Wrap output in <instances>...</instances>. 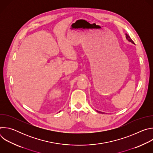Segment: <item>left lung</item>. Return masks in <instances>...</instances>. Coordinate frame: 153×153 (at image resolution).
<instances>
[{
    "label": "left lung",
    "mask_w": 153,
    "mask_h": 153,
    "mask_svg": "<svg viewBox=\"0 0 153 153\" xmlns=\"http://www.w3.org/2000/svg\"><path fill=\"white\" fill-rule=\"evenodd\" d=\"M126 39L129 41V42H131L132 43H133V44H134V42L133 41V40L131 39V37H129V36H128L127 34H126ZM98 113H102V114H104L105 113H102V112H101V111H97Z\"/></svg>",
    "instance_id": "left-lung-1"
}]
</instances>
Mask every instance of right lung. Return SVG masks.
<instances>
[{
  "mask_svg": "<svg viewBox=\"0 0 153 153\" xmlns=\"http://www.w3.org/2000/svg\"><path fill=\"white\" fill-rule=\"evenodd\" d=\"M59 112H60V111H59Z\"/></svg>",
  "mask_w": 153,
  "mask_h": 153,
  "instance_id": "obj_1",
  "label": "right lung"
}]
</instances>
